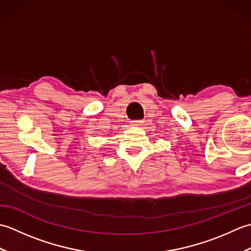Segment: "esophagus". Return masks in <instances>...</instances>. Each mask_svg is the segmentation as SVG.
<instances>
[{
    "label": "esophagus",
    "mask_w": 251,
    "mask_h": 251,
    "mask_svg": "<svg viewBox=\"0 0 251 251\" xmlns=\"http://www.w3.org/2000/svg\"><path fill=\"white\" fill-rule=\"evenodd\" d=\"M143 124L142 121H131L130 125L134 126V127H138V126H141Z\"/></svg>",
    "instance_id": "1"
}]
</instances>
